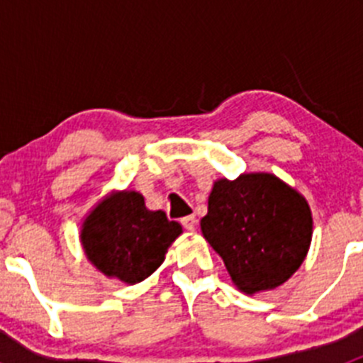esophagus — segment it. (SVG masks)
<instances>
[{
  "label": "esophagus",
  "instance_id": "esophagus-1",
  "mask_svg": "<svg viewBox=\"0 0 363 363\" xmlns=\"http://www.w3.org/2000/svg\"><path fill=\"white\" fill-rule=\"evenodd\" d=\"M181 225L184 226L186 230H189V232H191V230L196 228V218L195 216H186V218L181 219Z\"/></svg>",
  "mask_w": 363,
  "mask_h": 363
}]
</instances>
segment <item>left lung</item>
Returning a JSON list of instances; mask_svg holds the SVG:
<instances>
[{
	"mask_svg": "<svg viewBox=\"0 0 363 363\" xmlns=\"http://www.w3.org/2000/svg\"><path fill=\"white\" fill-rule=\"evenodd\" d=\"M212 250L244 294L279 286L306 258L313 233L309 205L270 174L221 179L200 221Z\"/></svg>",
	"mask_w": 363,
	"mask_h": 363,
	"instance_id": "8db88e82",
	"label": "left lung"
}]
</instances>
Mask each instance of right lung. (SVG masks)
I'll return each instance as SVG.
<instances>
[{"label":"right lung","mask_w":363,"mask_h":363,"mask_svg":"<svg viewBox=\"0 0 363 363\" xmlns=\"http://www.w3.org/2000/svg\"><path fill=\"white\" fill-rule=\"evenodd\" d=\"M181 232L163 211H149L140 193L124 191L91 212L80 237L87 258L101 272L135 284L158 269Z\"/></svg>","instance_id":"right-lung-1"}]
</instances>
